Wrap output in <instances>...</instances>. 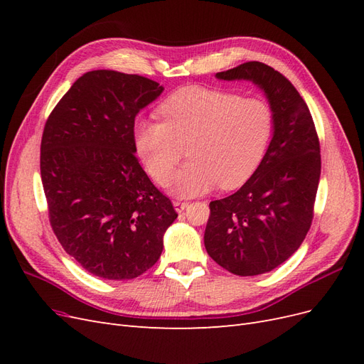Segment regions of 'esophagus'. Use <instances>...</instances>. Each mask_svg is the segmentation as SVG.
I'll return each mask as SVG.
<instances>
[{
    "label": "esophagus",
    "mask_w": 364,
    "mask_h": 364,
    "mask_svg": "<svg viewBox=\"0 0 364 364\" xmlns=\"http://www.w3.org/2000/svg\"><path fill=\"white\" fill-rule=\"evenodd\" d=\"M173 206H174V209H176V211H178V213H182V211H183V209H186V208H188V202H181V200H174V202H173Z\"/></svg>",
    "instance_id": "esophagus-1"
}]
</instances>
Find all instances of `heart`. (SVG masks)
Here are the masks:
<instances>
[{"label": "heart", "instance_id": "obj_1", "mask_svg": "<svg viewBox=\"0 0 364 364\" xmlns=\"http://www.w3.org/2000/svg\"><path fill=\"white\" fill-rule=\"evenodd\" d=\"M162 121H139L135 146L149 174L165 183L187 147L192 159L168 181L170 190L193 197L235 188L255 171L273 129L270 106L258 97L191 86L170 95Z\"/></svg>", "mask_w": 364, "mask_h": 364}]
</instances>
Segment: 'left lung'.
I'll list each match as a JSON object with an SVG mask.
<instances>
[{
    "label": "left lung",
    "mask_w": 364,
    "mask_h": 364,
    "mask_svg": "<svg viewBox=\"0 0 364 364\" xmlns=\"http://www.w3.org/2000/svg\"><path fill=\"white\" fill-rule=\"evenodd\" d=\"M215 77L255 83L273 114V136L258 168L237 193L209 203L205 229L206 252L218 266L255 277L287 261L310 230L321 144L304 98L269 65L246 62Z\"/></svg>",
    "instance_id": "left-lung-1"
}]
</instances>
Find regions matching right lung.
<instances>
[{
	"instance_id": "add662e5",
	"label": "right lung",
	"mask_w": 364,
	"mask_h": 364,
	"mask_svg": "<svg viewBox=\"0 0 364 364\" xmlns=\"http://www.w3.org/2000/svg\"><path fill=\"white\" fill-rule=\"evenodd\" d=\"M162 91L142 75L90 71L43 127L41 178L51 228L98 278L134 279L155 266L178 217L135 156V117Z\"/></svg>"
}]
</instances>
